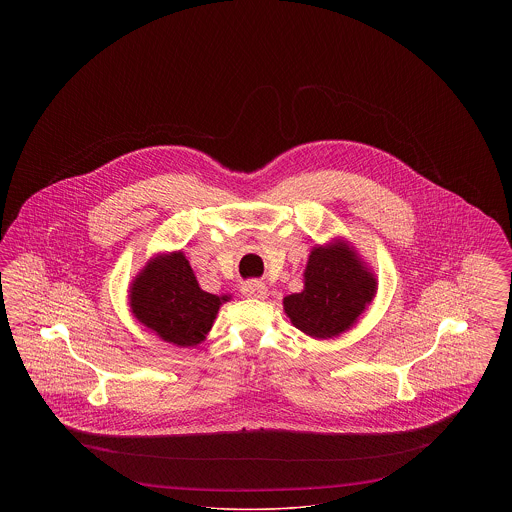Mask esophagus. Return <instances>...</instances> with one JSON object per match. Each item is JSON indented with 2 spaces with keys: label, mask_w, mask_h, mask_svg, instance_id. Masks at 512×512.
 I'll return each mask as SVG.
<instances>
[{
  "label": "esophagus",
  "mask_w": 512,
  "mask_h": 512,
  "mask_svg": "<svg viewBox=\"0 0 512 512\" xmlns=\"http://www.w3.org/2000/svg\"><path fill=\"white\" fill-rule=\"evenodd\" d=\"M242 292H244L245 297H251V299H265L267 297V286L259 280H249V282H245Z\"/></svg>",
  "instance_id": "obj_1"
}]
</instances>
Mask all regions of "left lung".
<instances>
[{
	"instance_id": "obj_1",
	"label": "left lung",
	"mask_w": 512,
	"mask_h": 512,
	"mask_svg": "<svg viewBox=\"0 0 512 512\" xmlns=\"http://www.w3.org/2000/svg\"><path fill=\"white\" fill-rule=\"evenodd\" d=\"M303 280V292L284 297V311L295 328L318 340L349 330L378 290L374 272L343 240L313 247Z\"/></svg>"
}]
</instances>
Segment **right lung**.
Wrapping results in <instances>:
<instances>
[{"instance_id": "obj_1", "label": "right lung", "mask_w": 512, "mask_h": 512, "mask_svg": "<svg viewBox=\"0 0 512 512\" xmlns=\"http://www.w3.org/2000/svg\"><path fill=\"white\" fill-rule=\"evenodd\" d=\"M130 309L161 340L194 347L209 334L228 295L203 292L182 251L147 261L130 284Z\"/></svg>"}]
</instances>
